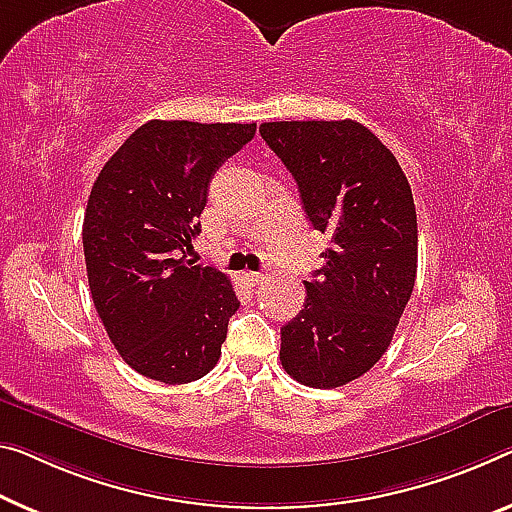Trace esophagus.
Masks as SVG:
<instances>
[{
  "mask_svg": "<svg viewBox=\"0 0 512 512\" xmlns=\"http://www.w3.org/2000/svg\"><path fill=\"white\" fill-rule=\"evenodd\" d=\"M245 279L251 283V286H258V283L265 281V274H261V272H245Z\"/></svg>",
  "mask_w": 512,
  "mask_h": 512,
  "instance_id": "obj_1",
  "label": "esophagus"
}]
</instances>
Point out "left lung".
Listing matches in <instances>:
<instances>
[{"instance_id":"1","label":"left lung","mask_w":512,"mask_h":512,"mask_svg":"<svg viewBox=\"0 0 512 512\" xmlns=\"http://www.w3.org/2000/svg\"><path fill=\"white\" fill-rule=\"evenodd\" d=\"M293 174L325 265L304 281V309L281 327V366L306 387H343L387 352L416 279L412 187L387 146L357 121L263 123Z\"/></svg>"}]
</instances>
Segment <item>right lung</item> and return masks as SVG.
Listing matches in <instances>:
<instances>
[{"label":"right lung","instance_id":"obj_1","mask_svg":"<svg viewBox=\"0 0 512 512\" xmlns=\"http://www.w3.org/2000/svg\"><path fill=\"white\" fill-rule=\"evenodd\" d=\"M256 123L148 121L91 187L82 242L93 304L125 364L164 384L212 371L233 283L187 261L215 171L254 139Z\"/></svg>","mask_w":512,"mask_h":512}]
</instances>
